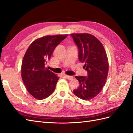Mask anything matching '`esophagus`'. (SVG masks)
I'll list each match as a JSON object with an SVG mask.
<instances>
[{
	"instance_id": "obj_1",
	"label": "esophagus",
	"mask_w": 133,
	"mask_h": 133,
	"mask_svg": "<svg viewBox=\"0 0 133 133\" xmlns=\"http://www.w3.org/2000/svg\"><path fill=\"white\" fill-rule=\"evenodd\" d=\"M65 77L68 79H69V80L73 79V78H74L73 76H70V75H65Z\"/></svg>"
}]
</instances>
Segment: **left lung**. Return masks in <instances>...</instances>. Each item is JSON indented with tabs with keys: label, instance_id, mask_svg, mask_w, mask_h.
<instances>
[{
	"label": "left lung",
	"instance_id": "8db88e82",
	"mask_svg": "<svg viewBox=\"0 0 133 133\" xmlns=\"http://www.w3.org/2000/svg\"><path fill=\"white\" fill-rule=\"evenodd\" d=\"M79 49V60L85 63L88 76H76L79 87L74 95L84 100L97 96L105 85L109 73V60L102 43L89 34H71Z\"/></svg>",
	"mask_w": 133,
	"mask_h": 133
}]
</instances>
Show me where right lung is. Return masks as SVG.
<instances>
[{"instance_id":"1","label":"right lung","mask_w":133,"mask_h":133,"mask_svg":"<svg viewBox=\"0 0 133 133\" xmlns=\"http://www.w3.org/2000/svg\"><path fill=\"white\" fill-rule=\"evenodd\" d=\"M68 35H56L38 38L32 42L24 55L21 75L27 91L36 99L46 98L54 91L59 77L45 65L55 48Z\"/></svg>"}]
</instances>
